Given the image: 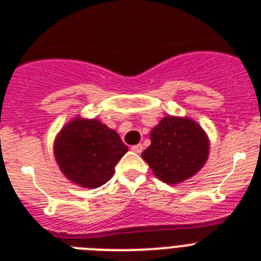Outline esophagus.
I'll use <instances>...</instances> for the list:
<instances>
[{
	"label": "esophagus",
	"mask_w": 261,
	"mask_h": 261,
	"mask_svg": "<svg viewBox=\"0 0 261 261\" xmlns=\"http://www.w3.org/2000/svg\"><path fill=\"white\" fill-rule=\"evenodd\" d=\"M142 150H143V147H142V145H135L131 147V151L137 152V154H141Z\"/></svg>",
	"instance_id": "34e87169"
}]
</instances>
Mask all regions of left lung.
Returning <instances> with one entry per match:
<instances>
[{"mask_svg":"<svg viewBox=\"0 0 261 261\" xmlns=\"http://www.w3.org/2000/svg\"><path fill=\"white\" fill-rule=\"evenodd\" d=\"M151 145L142 152L154 175L169 185L192 178L206 164L211 141L196 120L167 115L152 127Z\"/></svg>","mask_w":261,"mask_h":261,"instance_id":"left-lung-1","label":"left lung"}]
</instances>
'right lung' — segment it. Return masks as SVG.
I'll use <instances>...</instances> for the list:
<instances>
[{
	"instance_id": "right-lung-1",
	"label": "right lung",
	"mask_w": 261,
	"mask_h": 261,
	"mask_svg": "<svg viewBox=\"0 0 261 261\" xmlns=\"http://www.w3.org/2000/svg\"><path fill=\"white\" fill-rule=\"evenodd\" d=\"M127 151L119 134L96 118H72L54 142V155L61 173L86 189H96L111 179L115 165Z\"/></svg>"
}]
</instances>
